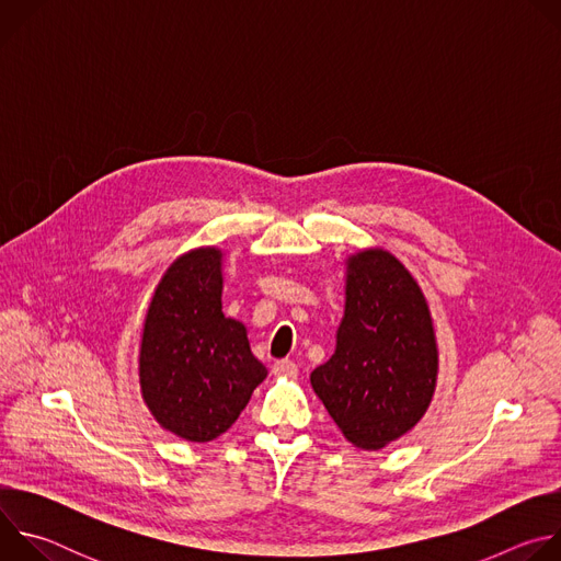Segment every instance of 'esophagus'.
Returning <instances> with one entry per match:
<instances>
[{"label":"esophagus","instance_id":"1","mask_svg":"<svg viewBox=\"0 0 561 561\" xmlns=\"http://www.w3.org/2000/svg\"><path fill=\"white\" fill-rule=\"evenodd\" d=\"M273 373L277 377H297V364L293 359H279V362H275Z\"/></svg>","mask_w":561,"mask_h":561}]
</instances>
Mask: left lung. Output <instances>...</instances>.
I'll use <instances>...</instances> for the list:
<instances>
[{
    "mask_svg": "<svg viewBox=\"0 0 561 561\" xmlns=\"http://www.w3.org/2000/svg\"><path fill=\"white\" fill-rule=\"evenodd\" d=\"M439 373L428 301L392 253L364 249L346 257V301L333 357L310 383L344 437L379 450L426 415Z\"/></svg>",
    "mask_w": 561,
    "mask_h": 561,
    "instance_id": "1",
    "label": "left lung"
}]
</instances>
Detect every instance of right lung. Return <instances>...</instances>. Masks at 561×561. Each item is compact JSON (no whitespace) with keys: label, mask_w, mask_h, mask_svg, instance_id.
<instances>
[{"label":"right lung","mask_w":561,"mask_h":561,"mask_svg":"<svg viewBox=\"0 0 561 561\" xmlns=\"http://www.w3.org/2000/svg\"><path fill=\"white\" fill-rule=\"evenodd\" d=\"M224 253L180 255L150 297L139 342V390L154 422L186 442L226 433L266 379L249 331L221 310Z\"/></svg>","instance_id":"add662e5"}]
</instances>
